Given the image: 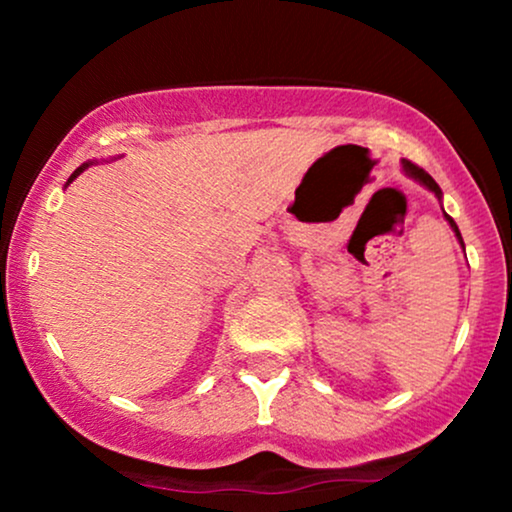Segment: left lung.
I'll list each match as a JSON object with an SVG mask.
<instances>
[{
	"label": "left lung",
	"mask_w": 512,
	"mask_h": 512,
	"mask_svg": "<svg viewBox=\"0 0 512 512\" xmlns=\"http://www.w3.org/2000/svg\"><path fill=\"white\" fill-rule=\"evenodd\" d=\"M402 170H404V175H407V178L416 180V182H419V185H424L428 192H433V195H436V199H438V202H440V209H443V190H440V187H438V182L433 180L431 175H428L424 168L414 166V163L407 161V158H402ZM443 216H445V221L450 223V228H452V233H455L457 243H460L462 248H464V240H462V233H460V228H457V223L452 221V216H450L448 211H445V209H443Z\"/></svg>",
	"instance_id": "8db88e82"
}]
</instances>
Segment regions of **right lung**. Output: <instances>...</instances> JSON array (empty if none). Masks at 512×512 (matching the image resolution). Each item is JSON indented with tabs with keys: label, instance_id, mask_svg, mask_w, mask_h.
<instances>
[{
	"label": "right lung",
	"instance_id": "obj_1",
	"mask_svg": "<svg viewBox=\"0 0 512 512\" xmlns=\"http://www.w3.org/2000/svg\"><path fill=\"white\" fill-rule=\"evenodd\" d=\"M93 163H98V161H88V163H81V166H79V168H76V170H74V173H72V175H69V180H67V185H64V187H69V185H72V182H74V180H76V178H79V175H81V173H84V170H86V168H88V166H93Z\"/></svg>",
	"mask_w": 512,
	"mask_h": 512
}]
</instances>
